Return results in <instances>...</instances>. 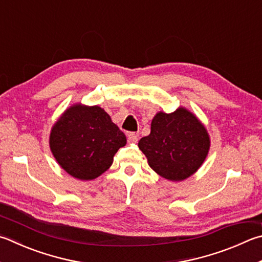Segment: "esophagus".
I'll use <instances>...</instances> for the list:
<instances>
[{
	"label": "esophagus",
	"mask_w": 262,
	"mask_h": 262,
	"mask_svg": "<svg viewBox=\"0 0 262 262\" xmlns=\"http://www.w3.org/2000/svg\"><path fill=\"white\" fill-rule=\"evenodd\" d=\"M137 140H139V134H137V133H129V134H128V142H130V143H136Z\"/></svg>",
	"instance_id": "34e87169"
}]
</instances>
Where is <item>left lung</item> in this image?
<instances>
[{
    "mask_svg": "<svg viewBox=\"0 0 262 262\" xmlns=\"http://www.w3.org/2000/svg\"><path fill=\"white\" fill-rule=\"evenodd\" d=\"M210 146L206 127L183 106L172 113L157 112L151 121L150 134L139 142L150 167L173 182L196 173L205 161Z\"/></svg>",
    "mask_w": 262,
    "mask_h": 262,
    "instance_id": "left-lung-1",
    "label": "left lung"
}]
</instances>
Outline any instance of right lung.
<instances>
[{
	"mask_svg": "<svg viewBox=\"0 0 262 262\" xmlns=\"http://www.w3.org/2000/svg\"><path fill=\"white\" fill-rule=\"evenodd\" d=\"M127 143L126 135L98 105L75 103L51 127L49 146L66 173L78 180L98 178Z\"/></svg>",
	"mask_w": 262,
	"mask_h": 262,
	"instance_id": "right-lung-1",
	"label": "right lung"
}]
</instances>
